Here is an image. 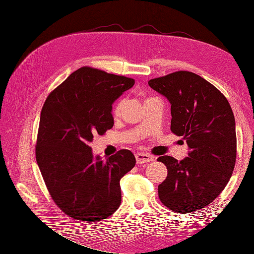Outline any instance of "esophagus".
Instances as JSON below:
<instances>
[{"instance_id":"1","label":"esophagus","mask_w":254,"mask_h":254,"mask_svg":"<svg viewBox=\"0 0 254 254\" xmlns=\"http://www.w3.org/2000/svg\"><path fill=\"white\" fill-rule=\"evenodd\" d=\"M135 160L137 164H143V163H147L150 162V161L155 160L152 156L147 155V153H143V152H139L135 155Z\"/></svg>"}]
</instances>
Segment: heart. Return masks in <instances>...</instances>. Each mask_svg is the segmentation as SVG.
Here are the masks:
<instances>
[{
	"mask_svg": "<svg viewBox=\"0 0 254 254\" xmlns=\"http://www.w3.org/2000/svg\"><path fill=\"white\" fill-rule=\"evenodd\" d=\"M122 104H123L122 101H118L117 103H115V105H114V107H113V113H114V114H118V113L121 111Z\"/></svg>",
	"mask_w": 254,
	"mask_h": 254,
	"instance_id": "obj_1",
	"label": "heart"
}]
</instances>
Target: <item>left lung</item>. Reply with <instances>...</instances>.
Listing matches in <instances>:
<instances>
[{"mask_svg":"<svg viewBox=\"0 0 254 254\" xmlns=\"http://www.w3.org/2000/svg\"><path fill=\"white\" fill-rule=\"evenodd\" d=\"M171 103V130L182 136L189 155L181 161L158 158L167 167L159 184L161 202L177 213L203 209L231 178L236 161L235 119L221 92L201 76L178 71L148 81Z\"/></svg>","mask_w":254,"mask_h":254,"instance_id":"obj_1","label":"left lung"}]
</instances>
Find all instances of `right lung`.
<instances>
[{"label": "right lung", "instance_id": "add662e5", "mask_svg": "<svg viewBox=\"0 0 254 254\" xmlns=\"http://www.w3.org/2000/svg\"><path fill=\"white\" fill-rule=\"evenodd\" d=\"M133 84L132 78L82 66L45 99L36 160L52 199L67 216L101 221L119 209L120 180L134 167L133 153L121 149L104 160L89 144L113 127L112 104Z\"/></svg>", "mask_w": 254, "mask_h": 254}]
</instances>
